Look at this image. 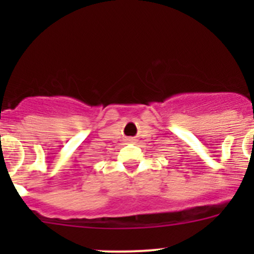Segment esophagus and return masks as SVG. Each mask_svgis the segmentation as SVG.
<instances>
[{"label": "esophagus", "instance_id": "34e87169", "mask_svg": "<svg viewBox=\"0 0 254 254\" xmlns=\"http://www.w3.org/2000/svg\"><path fill=\"white\" fill-rule=\"evenodd\" d=\"M129 141H132V140H129Z\"/></svg>", "mask_w": 254, "mask_h": 254}]
</instances>
